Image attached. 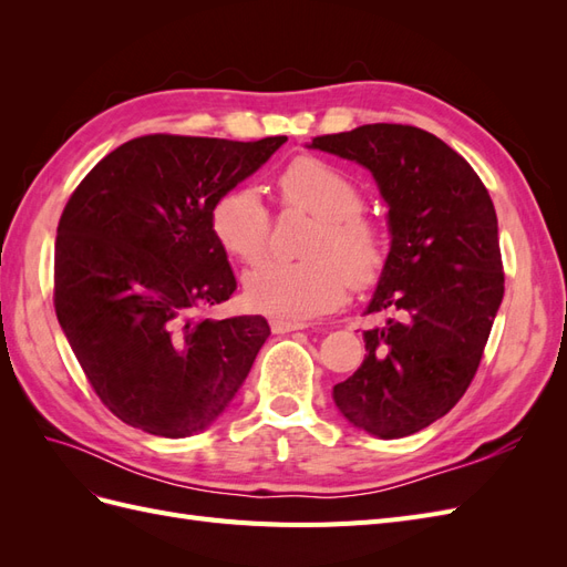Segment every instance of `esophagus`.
<instances>
[{
    "label": "esophagus",
    "instance_id": "obj_1",
    "mask_svg": "<svg viewBox=\"0 0 567 567\" xmlns=\"http://www.w3.org/2000/svg\"><path fill=\"white\" fill-rule=\"evenodd\" d=\"M269 326H271V331L277 333V336H284V333H290V331L305 329V323H300V321H284V319H271Z\"/></svg>",
    "mask_w": 567,
    "mask_h": 567
}]
</instances>
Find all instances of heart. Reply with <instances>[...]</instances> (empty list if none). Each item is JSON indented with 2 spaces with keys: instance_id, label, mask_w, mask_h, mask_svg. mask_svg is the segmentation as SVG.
<instances>
[{
  "instance_id": "b5f03b06",
  "label": "heart",
  "mask_w": 567,
  "mask_h": 567,
  "mask_svg": "<svg viewBox=\"0 0 567 567\" xmlns=\"http://www.w3.org/2000/svg\"><path fill=\"white\" fill-rule=\"evenodd\" d=\"M281 200L317 217L307 236L305 260H269L244 281L248 305L281 319H310L331 312L348 296L350 279L369 286L388 257L383 229L362 213L364 196L342 169L300 156L277 177ZM210 231L221 250L252 265L269 244V213L250 186L221 192L210 208Z\"/></svg>"
}]
</instances>
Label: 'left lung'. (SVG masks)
I'll list each match as a JSON object with an SVG mask.
<instances>
[{
    "instance_id": "8db88e82",
    "label": "left lung",
    "mask_w": 567,
    "mask_h": 567,
    "mask_svg": "<svg viewBox=\"0 0 567 567\" xmlns=\"http://www.w3.org/2000/svg\"><path fill=\"white\" fill-rule=\"evenodd\" d=\"M310 148L367 167L388 205L390 250L367 315V357L333 388L338 411L381 440L414 435L463 398L504 298L494 203L475 169L435 134L362 125Z\"/></svg>"
}]
</instances>
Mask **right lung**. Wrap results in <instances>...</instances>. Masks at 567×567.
<instances>
[{"instance_id":"add662e5","label":"right lung","mask_w":567,"mask_h":567,"mask_svg":"<svg viewBox=\"0 0 567 567\" xmlns=\"http://www.w3.org/2000/svg\"><path fill=\"white\" fill-rule=\"evenodd\" d=\"M284 142L140 136L96 163L65 203L56 317L94 392L127 425L196 435L244 385L269 323L198 317L236 290L210 208Z\"/></svg>"}]
</instances>
